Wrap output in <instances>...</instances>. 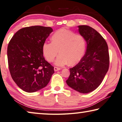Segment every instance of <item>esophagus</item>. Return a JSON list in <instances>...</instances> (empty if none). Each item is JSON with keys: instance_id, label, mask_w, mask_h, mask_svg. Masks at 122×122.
I'll return each instance as SVG.
<instances>
[{"instance_id": "obj_1", "label": "esophagus", "mask_w": 122, "mask_h": 122, "mask_svg": "<svg viewBox=\"0 0 122 122\" xmlns=\"http://www.w3.org/2000/svg\"><path fill=\"white\" fill-rule=\"evenodd\" d=\"M61 70V68H59V67H54L55 71H59V70Z\"/></svg>"}]
</instances>
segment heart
I'll return each instance as SVG.
<instances>
[{
	"label": "heart",
	"mask_w": 122,
	"mask_h": 122,
	"mask_svg": "<svg viewBox=\"0 0 122 122\" xmlns=\"http://www.w3.org/2000/svg\"><path fill=\"white\" fill-rule=\"evenodd\" d=\"M51 43L45 42L42 51L46 59L52 62L58 53L55 64L73 66L82 59L86 52V41L84 36L62 28L57 30L51 37Z\"/></svg>",
	"instance_id": "1"
}]
</instances>
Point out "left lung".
Returning a JSON list of instances; mask_svg holds the SVG:
<instances>
[{
  "label": "left lung",
  "instance_id": "1",
  "mask_svg": "<svg viewBox=\"0 0 122 122\" xmlns=\"http://www.w3.org/2000/svg\"><path fill=\"white\" fill-rule=\"evenodd\" d=\"M78 28L80 34L86 39V51L79 63L70 69V74L66 82L78 92L88 93L100 86L108 71V47L105 40L93 28L86 25Z\"/></svg>",
  "mask_w": 122,
  "mask_h": 122
}]
</instances>
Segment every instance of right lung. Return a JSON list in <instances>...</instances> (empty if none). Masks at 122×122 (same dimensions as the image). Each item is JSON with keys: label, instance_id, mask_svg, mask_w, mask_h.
Segmentation results:
<instances>
[{"label": "right lung", "instance_id": "right-lung-1", "mask_svg": "<svg viewBox=\"0 0 122 122\" xmlns=\"http://www.w3.org/2000/svg\"><path fill=\"white\" fill-rule=\"evenodd\" d=\"M51 27L35 25L23 28L13 36L7 47V59L12 78L20 88L35 92L48 84L54 67L45 60L42 46Z\"/></svg>", "mask_w": 122, "mask_h": 122}]
</instances>
